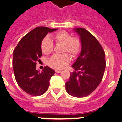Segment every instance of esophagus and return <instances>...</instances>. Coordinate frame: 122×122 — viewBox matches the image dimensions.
Wrapping results in <instances>:
<instances>
[{"label": "esophagus", "mask_w": 122, "mask_h": 122, "mask_svg": "<svg viewBox=\"0 0 122 122\" xmlns=\"http://www.w3.org/2000/svg\"><path fill=\"white\" fill-rule=\"evenodd\" d=\"M61 72H62V71L61 70H55V72L56 73H60Z\"/></svg>", "instance_id": "1"}]
</instances>
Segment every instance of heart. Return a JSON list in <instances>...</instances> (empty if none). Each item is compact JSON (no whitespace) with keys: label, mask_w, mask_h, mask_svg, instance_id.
Segmentation results:
<instances>
[{"label":"heart","mask_w":122,"mask_h":122,"mask_svg":"<svg viewBox=\"0 0 122 122\" xmlns=\"http://www.w3.org/2000/svg\"><path fill=\"white\" fill-rule=\"evenodd\" d=\"M56 43L63 44V52H68L73 57L80 54L82 49L81 41L78 37H72L71 35L66 31H60L53 36ZM54 45L51 39L46 36L41 43V49L43 54L49 55L53 51ZM71 58L66 53L63 55H55L51 57L48 64L55 69H63L70 62Z\"/></svg>","instance_id":"b5f03b06"}]
</instances>
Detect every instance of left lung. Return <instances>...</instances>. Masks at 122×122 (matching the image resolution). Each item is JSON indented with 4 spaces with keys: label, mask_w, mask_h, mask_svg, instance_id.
Wrapping results in <instances>:
<instances>
[{
    "label": "left lung",
    "mask_w": 122,
    "mask_h": 122,
    "mask_svg": "<svg viewBox=\"0 0 122 122\" xmlns=\"http://www.w3.org/2000/svg\"><path fill=\"white\" fill-rule=\"evenodd\" d=\"M74 30L80 36L82 49L72 66L76 71L71 73L65 87L71 96L84 97L94 92L102 81L106 64L105 52L97 40L87 30L82 28Z\"/></svg>",
    "instance_id": "1"
}]
</instances>
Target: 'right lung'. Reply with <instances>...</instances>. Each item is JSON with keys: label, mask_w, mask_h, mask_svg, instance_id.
Returning <instances> with one entry per match:
<instances>
[{"label": "right lung", "mask_w": 122, "mask_h": 122, "mask_svg": "<svg viewBox=\"0 0 122 122\" xmlns=\"http://www.w3.org/2000/svg\"><path fill=\"white\" fill-rule=\"evenodd\" d=\"M58 29L40 26L25 35L14 51L13 67L15 79L21 89L33 96L46 92L55 71L46 66L41 72L36 69V62L42 56L41 43L48 33Z\"/></svg>", "instance_id": "obj_1"}]
</instances>
